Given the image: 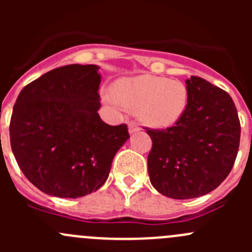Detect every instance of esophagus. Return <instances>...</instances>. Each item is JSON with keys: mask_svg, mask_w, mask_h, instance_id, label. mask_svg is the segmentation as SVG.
I'll return each mask as SVG.
<instances>
[{"mask_svg": "<svg viewBox=\"0 0 252 252\" xmlns=\"http://www.w3.org/2000/svg\"><path fill=\"white\" fill-rule=\"evenodd\" d=\"M139 129L140 128H139V126L135 123V122H129V133L133 134L135 133V131H138Z\"/></svg>", "mask_w": 252, "mask_h": 252, "instance_id": "34e87169", "label": "esophagus"}]
</instances>
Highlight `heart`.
<instances>
[{
    "instance_id": "b5f03b06",
    "label": "heart",
    "mask_w": 252,
    "mask_h": 252,
    "mask_svg": "<svg viewBox=\"0 0 252 252\" xmlns=\"http://www.w3.org/2000/svg\"><path fill=\"white\" fill-rule=\"evenodd\" d=\"M112 97L126 108H136L142 123L155 128H167L179 121L188 105L184 83L155 75L119 79L112 86ZM112 101L111 97L107 98Z\"/></svg>"
}]
</instances>
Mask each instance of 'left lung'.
I'll return each instance as SVG.
<instances>
[{"label":"left lung","instance_id":"left-lung-1","mask_svg":"<svg viewBox=\"0 0 252 252\" xmlns=\"http://www.w3.org/2000/svg\"><path fill=\"white\" fill-rule=\"evenodd\" d=\"M189 97L173 126L146 129L150 182L164 196L184 200L215 190L232 171L240 142V121L227 91L205 79H188Z\"/></svg>","mask_w":252,"mask_h":252}]
</instances>
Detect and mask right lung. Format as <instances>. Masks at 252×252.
<instances>
[{"instance_id": "1", "label": "right lung", "mask_w": 252, "mask_h": 252, "mask_svg": "<svg viewBox=\"0 0 252 252\" xmlns=\"http://www.w3.org/2000/svg\"><path fill=\"white\" fill-rule=\"evenodd\" d=\"M95 64L56 68L23 88L9 123L11 147L28 180L45 194L85 196L102 187L129 139L126 124L98 116Z\"/></svg>"}]
</instances>
